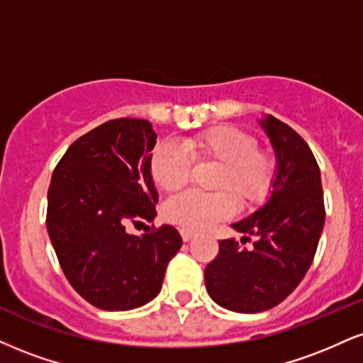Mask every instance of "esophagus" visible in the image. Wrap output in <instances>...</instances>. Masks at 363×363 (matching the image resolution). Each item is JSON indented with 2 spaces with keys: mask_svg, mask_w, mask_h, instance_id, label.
<instances>
[{
  "mask_svg": "<svg viewBox=\"0 0 363 363\" xmlns=\"http://www.w3.org/2000/svg\"><path fill=\"white\" fill-rule=\"evenodd\" d=\"M181 237H182V240H184V242H189V240H193L196 237V233H194V231H191V230L181 228Z\"/></svg>",
  "mask_w": 363,
  "mask_h": 363,
  "instance_id": "34e87169",
  "label": "esophagus"
}]
</instances>
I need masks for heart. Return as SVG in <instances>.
Here are the masks:
<instances>
[{"mask_svg": "<svg viewBox=\"0 0 363 363\" xmlns=\"http://www.w3.org/2000/svg\"><path fill=\"white\" fill-rule=\"evenodd\" d=\"M196 164H218L213 177L216 193L179 194L167 201L164 216L186 230H204L237 211L260 206L276 179V159L259 148L253 135L233 125H218L187 137L182 147L160 143L150 157V176L165 193H176L189 182Z\"/></svg>", "mask_w": 363, "mask_h": 363, "instance_id": "obj_1", "label": "heart"}]
</instances>
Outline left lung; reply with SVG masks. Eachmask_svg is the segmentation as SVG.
I'll list each match as a JSON object with an SVG mask.
<instances>
[{
    "label": "left lung",
    "instance_id": "obj_1",
    "mask_svg": "<svg viewBox=\"0 0 363 363\" xmlns=\"http://www.w3.org/2000/svg\"><path fill=\"white\" fill-rule=\"evenodd\" d=\"M277 157V174L267 203L233 223L242 243L255 237L252 250L235 238L220 240L216 259L204 269L208 294L237 313L277 306L311 267L323 226L321 174L311 148L298 132L267 115L259 121Z\"/></svg>",
    "mask_w": 363,
    "mask_h": 363
}]
</instances>
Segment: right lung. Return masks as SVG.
<instances>
[{
  "label": "right lung",
  "mask_w": 363,
  "mask_h": 363,
  "mask_svg": "<svg viewBox=\"0 0 363 363\" xmlns=\"http://www.w3.org/2000/svg\"><path fill=\"white\" fill-rule=\"evenodd\" d=\"M155 142L150 121L110 120L77 138L52 174L47 231L57 259L77 294L104 311L150 303L182 245L169 225L142 237L125 230L128 221L157 215Z\"/></svg>",
  "instance_id": "obj_1"
}]
</instances>
